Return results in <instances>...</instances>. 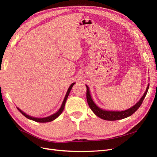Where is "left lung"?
<instances>
[{
	"label": "left lung",
	"instance_id": "left-lung-1",
	"mask_svg": "<svg viewBox=\"0 0 157 157\" xmlns=\"http://www.w3.org/2000/svg\"><path fill=\"white\" fill-rule=\"evenodd\" d=\"M86 86V99L87 102L88 103V105L90 108L91 109V110L94 112L95 115H97L98 117L102 118L103 120L106 121H117V120H121L123 119V118H127L128 117L131 116L132 114H134L139 107L141 106L142 102H143L144 99L147 95V91L149 87V84H148L147 88L146 89V91L144 93V96L141 97V98L140 99V101L137 102L136 104L132 107L131 108L126 109L125 111H106L103 110L102 109H100L99 107H98L95 103L93 101V99H92L91 95L90 93L89 88L88 87L87 85Z\"/></svg>",
	"mask_w": 157,
	"mask_h": 157
}]
</instances>
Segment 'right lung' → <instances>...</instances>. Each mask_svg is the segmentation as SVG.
<instances>
[{
  "mask_svg": "<svg viewBox=\"0 0 157 157\" xmlns=\"http://www.w3.org/2000/svg\"><path fill=\"white\" fill-rule=\"evenodd\" d=\"M75 84V82H73V84H71V86H69V89H68V90H67V93H66L65 98H64L63 101V103H62V105H61L60 109H59V110H58V111H57L56 113L53 114V115H50V116H49V117H45V118H35V117H31V116H29V115H27L26 113H25L24 112L22 111L21 110V109H20L19 108L17 107V109H18L19 111H20L23 116H25L26 118H29V119H30V120L38 122H51V121H52L55 120L56 118H58V117L61 115V113L63 112V109H64V107H65V104L66 100H67V98H68V96H69V93H70L71 90L72 89L73 86V85H74Z\"/></svg>",
  "mask_w": 157,
  "mask_h": 157,
  "instance_id": "right-lung-1",
  "label": "right lung"
}]
</instances>
